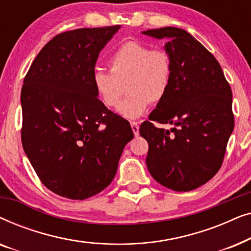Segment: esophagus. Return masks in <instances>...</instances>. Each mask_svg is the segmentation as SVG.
I'll return each instance as SVG.
<instances>
[{
    "mask_svg": "<svg viewBox=\"0 0 251 251\" xmlns=\"http://www.w3.org/2000/svg\"><path fill=\"white\" fill-rule=\"evenodd\" d=\"M130 125H131V129H132V131H133V135L137 137V136L139 135V126H138V123L135 122V121H132V122H130Z\"/></svg>",
    "mask_w": 251,
    "mask_h": 251,
    "instance_id": "obj_1",
    "label": "esophagus"
}]
</instances>
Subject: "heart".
<instances>
[{
    "label": "heart",
    "mask_w": 251,
    "mask_h": 251,
    "mask_svg": "<svg viewBox=\"0 0 251 251\" xmlns=\"http://www.w3.org/2000/svg\"><path fill=\"white\" fill-rule=\"evenodd\" d=\"M111 71L96 67L92 83L101 101L116 107L123 118L135 120L147 111L151 102L159 104L170 90L174 76V60L166 49H153L138 41H128L113 51L108 59Z\"/></svg>",
    "instance_id": "obj_1"
}]
</instances>
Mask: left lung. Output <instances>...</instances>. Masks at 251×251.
Wrapping results in <instances>:
<instances>
[{"label":"left lung","mask_w":251,"mask_h":251,"mask_svg":"<svg viewBox=\"0 0 251 251\" xmlns=\"http://www.w3.org/2000/svg\"><path fill=\"white\" fill-rule=\"evenodd\" d=\"M143 34L169 39L164 49L174 60L169 92L139 128L149 143L147 168L170 190H195L218 173L224 160L234 128L231 87L216 58L186 30L162 27ZM153 121L175 128H156Z\"/></svg>","instance_id":"left-lung-1"}]
</instances>
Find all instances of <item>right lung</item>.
I'll use <instances>...</instances> for the list:
<instances>
[{"mask_svg": "<svg viewBox=\"0 0 251 251\" xmlns=\"http://www.w3.org/2000/svg\"><path fill=\"white\" fill-rule=\"evenodd\" d=\"M120 25L58 34L30 65L22 88V142L44 186L84 200L112 183L130 123L106 107L92 83L102 48Z\"/></svg>", "mask_w": 251, "mask_h": 251, "instance_id": "1", "label": "right lung"}]
</instances>
